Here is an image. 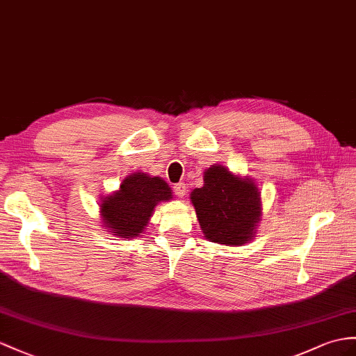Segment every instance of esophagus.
<instances>
[{"label":"esophagus","instance_id":"34e87169","mask_svg":"<svg viewBox=\"0 0 356 356\" xmlns=\"http://www.w3.org/2000/svg\"><path fill=\"white\" fill-rule=\"evenodd\" d=\"M173 192H175V195L178 197H184L186 193H187V186L184 183H179V184H175L173 186Z\"/></svg>","mask_w":356,"mask_h":356}]
</instances>
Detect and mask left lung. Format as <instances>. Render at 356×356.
<instances>
[{
    "mask_svg": "<svg viewBox=\"0 0 356 356\" xmlns=\"http://www.w3.org/2000/svg\"><path fill=\"white\" fill-rule=\"evenodd\" d=\"M204 237L223 246H243L255 238L261 222V192L252 178L222 164L205 169L204 186L190 193Z\"/></svg>",
    "mask_w": 356,
    "mask_h": 356,
    "instance_id": "left-lung-1",
    "label": "left lung"
}]
</instances>
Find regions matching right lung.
Instances as JSON below:
<instances>
[{"label":"right lung","instance_id":"add662e5","mask_svg":"<svg viewBox=\"0 0 356 356\" xmlns=\"http://www.w3.org/2000/svg\"><path fill=\"white\" fill-rule=\"evenodd\" d=\"M172 197V190L163 178L140 170L129 173L116 192L101 197L102 227L119 238L131 240L142 236L149 225L154 208Z\"/></svg>","mask_w":356,"mask_h":356}]
</instances>
